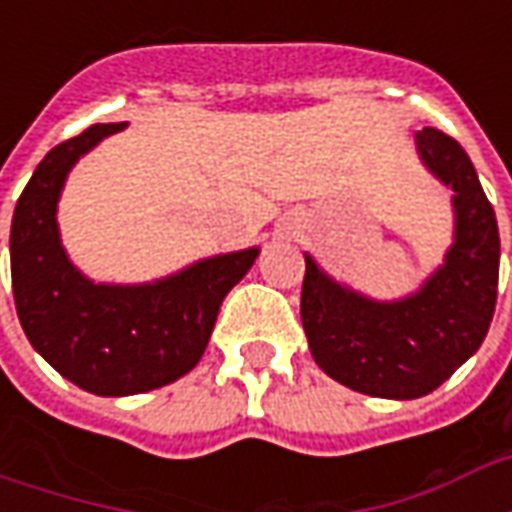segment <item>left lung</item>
Segmentation results:
<instances>
[{
    "instance_id": "obj_1",
    "label": "left lung",
    "mask_w": 512,
    "mask_h": 512,
    "mask_svg": "<svg viewBox=\"0 0 512 512\" xmlns=\"http://www.w3.org/2000/svg\"><path fill=\"white\" fill-rule=\"evenodd\" d=\"M417 147L455 191L447 263L395 304L340 288L310 255L301 285V323L318 367L354 392L392 400L439 389L483 345L499 288V227L466 150L439 128L417 131Z\"/></svg>"
}]
</instances>
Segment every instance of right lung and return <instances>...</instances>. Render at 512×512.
<instances>
[{"label": "right lung", "mask_w": 512, "mask_h": 512, "mask_svg": "<svg viewBox=\"0 0 512 512\" xmlns=\"http://www.w3.org/2000/svg\"><path fill=\"white\" fill-rule=\"evenodd\" d=\"M123 123L90 126L51 147L21 191L10 227L18 321L60 376L93 395L158 389L200 362L224 296L252 268L257 249L211 257L156 285H93L65 257L57 200L73 161Z\"/></svg>", "instance_id": "add662e5"}]
</instances>
